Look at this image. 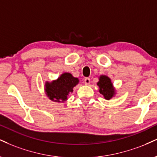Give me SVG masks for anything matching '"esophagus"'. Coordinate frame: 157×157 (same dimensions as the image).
I'll return each mask as SVG.
<instances>
[{
	"label": "esophagus",
	"instance_id": "obj_1",
	"mask_svg": "<svg viewBox=\"0 0 157 157\" xmlns=\"http://www.w3.org/2000/svg\"><path fill=\"white\" fill-rule=\"evenodd\" d=\"M84 82H85V84H86V85H89L90 82V80L89 77H86V78H85V80H84Z\"/></svg>",
	"mask_w": 157,
	"mask_h": 157
}]
</instances>
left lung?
I'll return each instance as SVG.
<instances>
[{
  "instance_id": "left-lung-1",
  "label": "left lung",
  "mask_w": 157,
  "mask_h": 157,
  "mask_svg": "<svg viewBox=\"0 0 157 157\" xmlns=\"http://www.w3.org/2000/svg\"><path fill=\"white\" fill-rule=\"evenodd\" d=\"M97 86L99 88V93L102 94L105 99L109 100L116 95V90L113 87L110 78L107 76L101 75L99 77V82H97Z\"/></svg>"
}]
</instances>
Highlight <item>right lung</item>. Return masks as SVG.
<instances>
[{
    "mask_svg": "<svg viewBox=\"0 0 157 157\" xmlns=\"http://www.w3.org/2000/svg\"><path fill=\"white\" fill-rule=\"evenodd\" d=\"M79 83V80L70 73L62 74L57 80L45 82L44 90L47 97L55 102H64L67 97L73 92V88Z\"/></svg>",
    "mask_w": 157,
    "mask_h": 157,
    "instance_id": "add662e5",
    "label": "right lung"
}]
</instances>
